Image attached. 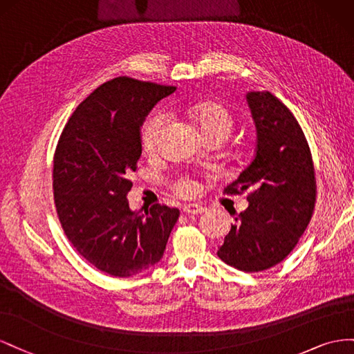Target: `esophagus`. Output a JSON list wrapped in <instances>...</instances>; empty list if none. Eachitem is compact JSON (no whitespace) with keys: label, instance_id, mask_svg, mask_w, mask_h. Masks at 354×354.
<instances>
[{"label":"esophagus","instance_id":"esophagus-1","mask_svg":"<svg viewBox=\"0 0 354 354\" xmlns=\"http://www.w3.org/2000/svg\"><path fill=\"white\" fill-rule=\"evenodd\" d=\"M184 212L187 215H198V214H205L206 207L201 205H197V203H189V205L184 206Z\"/></svg>","mask_w":354,"mask_h":354}]
</instances>
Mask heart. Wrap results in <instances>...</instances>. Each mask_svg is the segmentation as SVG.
I'll return each mask as SVG.
<instances>
[{
  "label": "heart",
  "mask_w": 354,
  "mask_h": 354,
  "mask_svg": "<svg viewBox=\"0 0 354 354\" xmlns=\"http://www.w3.org/2000/svg\"><path fill=\"white\" fill-rule=\"evenodd\" d=\"M187 114L197 124L203 138L216 136L222 140H225L234 127L233 114H231L224 105H219L215 102H201L196 105H189L187 106ZM166 121L167 115L163 111L154 113L145 121L142 132H140V144H142V148L147 154L156 153L160 136L163 133V129L166 126ZM197 188L198 185L196 180L188 176L179 178L174 184V189L176 191V194L184 197L193 196Z\"/></svg>",
  "instance_id": "1"
}]
</instances>
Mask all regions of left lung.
I'll return each mask as SVG.
<instances>
[{"instance_id": "1", "label": "left lung", "mask_w": 354, "mask_h": 354, "mask_svg": "<svg viewBox=\"0 0 354 354\" xmlns=\"http://www.w3.org/2000/svg\"><path fill=\"white\" fill-rule=\"evenodd\" d=\"M257 129L255 156L225 193L249 189V206L231 224L218 257L254 272L274 267L298 243L316 201L315 167L297 118L267 90L246 93Z\"/></svg>"}]
</instances>
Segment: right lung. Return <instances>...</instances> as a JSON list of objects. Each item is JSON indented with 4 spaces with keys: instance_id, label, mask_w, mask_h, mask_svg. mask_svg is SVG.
Wrapping results in <instances>:
<instances>
[{
    "instance_id": "right-lung-1",
    "label": "right lung",
    "mask_w": 354,
    "mask_h": 354,
    "mask_svg": "<svg viewBox=\"0 0 354 354\" xmlns=\"http://www.w3.org/2000/svg\"><path fill=\"white\" fill-rule=\"evenodd\" d=\"M174 86L118 77L99 86L77 106L60 135L53 160L57 216L71 245L100 271L139 274L163 258L179 210L151 206L144 215L129 206L142 154L140 129Z\"/></svg>"
}]
</instances>
